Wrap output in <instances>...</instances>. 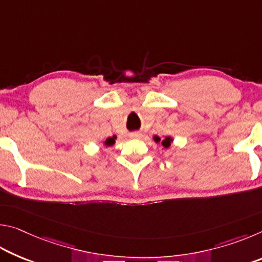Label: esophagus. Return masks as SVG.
Returning <instances> with one entry per match:
<instances>
[{
	"mask_svg": "<svg viewBox=\"0 0 262 262\" xmlns=\"http://www.w3.org/2000/svg\"><path fill=\"white\" fill-rule=\"evenodd\" d=\"M129 136L133 137V139H139V137L142 136V134H141V133H139V132H134V133H130Z\"/></svg>",
	"mask_w": 262,
	"mask_h": 262,
	"instance_id": "1",
	"label": "esophagus"
}]
</instances>
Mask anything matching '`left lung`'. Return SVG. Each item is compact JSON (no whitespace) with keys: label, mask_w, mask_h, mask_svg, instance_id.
I'll list each match as a JSON object with an SVG mask.
<instances>
[{"label":"left lung","mask_w":262,"mask_h":262,"mask_svg":"<svg viewBox=\"0 0 262 262\" xmlns=\"http://www.w3.org/2000/svg\"><path fill=\"white\" fill-rule=\"evenodd\" d=\"M154 140H155V142H156V143H159V142H162V145L164 148H168L171 145V142L173 141L172 140V137L171 136H166L165 139L164 140H162L161 141V137H158V136H154Z\"/></svg>","instance_id":"8db88e82"}]
</instances>
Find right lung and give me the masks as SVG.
Segmentation results:
<instances>
[{"instance_id": "1", "label": "right lung", "mask_w": 262, "mask_h": 262, "mask_svg": "<svg viewBox=\"0 0 262 262\" xmlns=\"http://www.w3.org/2000/svg\"><path fill=\"white\" fill-rule=\"evenodd\" d=\"M115 140H117V136L113 135L112 137H108V139H106V141L104 142V144L106 147H111V145H113L115 143Z\"/></svg>"}]
</instances>
